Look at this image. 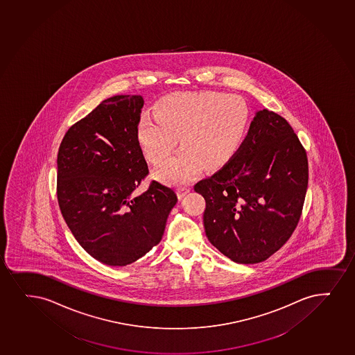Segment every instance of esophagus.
<instances>
[{
  "instance_id": "1",
  "label": "esophagus",
  "mask_w": 355,
  "mask_h": 355,
  "mask_svg": "<svg viewBox=\"0 0 355 355\" xmlns=\"http://www.w3.org/2000/svg\"><path fill=\"white\" fill-rule=\"evenodd\" d=\"M189 192H190V188H189V187L180 185V187L177 188V193H178V197H180V198H183L185 195H188Z\"/></svg>"
}]
</instances>
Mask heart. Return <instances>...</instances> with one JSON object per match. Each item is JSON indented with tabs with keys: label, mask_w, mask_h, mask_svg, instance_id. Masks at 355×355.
I'll return each mask as SVG.
<instances>
[{
	"label": "heart",
	"mask_w": 355,
	"mask_h": 355,
	"mask_svg": "<svg viewBox=\"0 0 355 355\" xmlns=\"http://www.w3.org/2000/svg\"><path fill=\"white\" fill-rule=\"evenodd\" d=\"M250 107L236 95L223 92H177L159 101L155 114L142 115L139 144L152 163L165 162L155 175L170 184L188 183L200 166L213 170L238 150L250 123Z\"/></svg>",
	"instance_id": "1"
}]
</instances>
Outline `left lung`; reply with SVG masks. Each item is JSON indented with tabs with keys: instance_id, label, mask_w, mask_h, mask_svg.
<instances>
[{
	"instance_id": "obj_1",
	"label": "left lung",
	"mask_w": 355,
	"mask_h": 355,
	"mask_svg": "<svg viewBox=\"0 0 355 355\" xmlns=\"http://www.w3.org/2000/svg\"><path fill=\"white\" fill-rule=\"evenodd\" d=\"M308 180L306 152L291 125L260 110L233 157L193 187L205 197L207 238L235 263L265 261L296 230Z\"/></svg>"
}]
</instances>
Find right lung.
<instances>
[{"label":"right lung","instance_id":"add662e5","mask_svg":"<svg viewBox=\"0 0 355 355\" xmlns=\"http://www.w3.org/2000/svg\"><path fill=\"white\" fill-rule=\"evenodd\" d=\"M140 95H120L72 125L59 146L57 198L67 227L101 263L125 266L157 246L177 203L173 189L152 180L139 144Z\"/></svg>","mask_w":355,"mask_h":355}]
</instances>
